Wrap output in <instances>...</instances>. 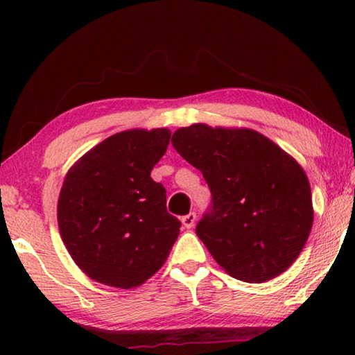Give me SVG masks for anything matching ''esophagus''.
Segmentation results:
<instances>
[{"label":"esophagus","instance_id":"esophagus-1","mask_svg":"<svg viewBox=\"0 0 355 355\" xmlns=\"http://www.w3.org/2000/svg\"><path fill=\"white\" fill-rule=\"evenodd\" d=\"M196 220H197V215L193 211L187 213V215L182 216V225L184 227H187V230H191V227L196 225Z\"/></svg>","mask_w":355,"mask_h":355}]
</instances>
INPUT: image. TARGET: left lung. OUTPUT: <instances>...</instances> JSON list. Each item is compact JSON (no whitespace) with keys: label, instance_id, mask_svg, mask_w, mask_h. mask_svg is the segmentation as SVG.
<instances>
[{"label":"left lung","instance_id":"obj_1","mask_svg":"<svg viewBox=\"0 0 355 355\" xmlns=\"http://www.w3.org/2000/svg\"><path fill=\"white\" fill-rule=\"evenodd\" d=\"M171 144L200 169L211 192L196 232L218 265L247 283H263L288 270L313 223L304 169L250 129L193 124L178 129Z\"/></svg>","mask_w":355,"mask_h":355}]
</instances>
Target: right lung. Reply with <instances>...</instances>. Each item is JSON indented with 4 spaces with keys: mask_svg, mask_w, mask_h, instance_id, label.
<instances>
[{
    "mask_svg": "<svg viewBox=\"0 0 355 355\" xmlns=\"http://www.w3.org/2000/svg\"><path fill=\"white\" fill-rule=\"evenodd\" d=\"M166 129L124 130L69 169L58 225L72 260L98 283L135 288L157 273L179 236L166 189L150 173L166 153Z\"/></svg>",
    "mask_w": 355,
    "mask_h": 355,
    "instance_id": "obj_1",
    "label": "right lung"
}]
</instances>
